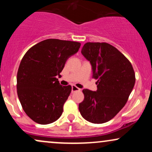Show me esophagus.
Segmentation results:
<instances>
[{
    "mask_svg": "<svg viewBox=\"0 0 152 152\" xmlns=\"http://www.w3.org/2000/svg\"><path fill=\"white\" fill-rule=\"evenodd\" d=\"M81 91V89L79 88L76 87L75 85H72V86H71V91H72V93L75 91Z\"/></svg>",
    "mask_w": 152,
    "mask_h": 152,
    "instance_id": "34e87169",
    "label": "esophagus"
}]
</instances>
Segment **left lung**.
Returning a JSON list of instances; mask_svg holds the SVG:
<instances>
[{
    "label": "left lung",
    "instance_id": "8db88e82",
    "mask_svg": "<svg viewBox=\"0 0 152 152\" xmlns=\"http://www.w3.org/2000/svg\"><path fill=\"white\" fill-rule=\"evenodd\" d=\"M81 53L91 64L97 90H83L84 99L78 109L86 121L105 123L126 104L135 84V73L126 56L107 43H85Z\"/></svg>",
    "mask_w": 152,
    "mask_h": 152
}]
</instances>
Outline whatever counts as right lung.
Returning a JSON list of instances; mask_svg holds the SVG:
<instances>
[{"label":"right lung","instance_id":"1","mask_svg":"<svg viewBox=\"0 0 152 152\" xmlns=\"http://www.w3.org/2000/svg\"><path fill=\"white\" fill-rule=\"evenodd\" d=\"M81 43L50 38L38 43L23 57L17 73V94L25 113L40 124H48L61 116L71 91L57 76L67 59L77 53Z\"/></svg>","mask_w":152,"mask_h":152}]
</instances>
